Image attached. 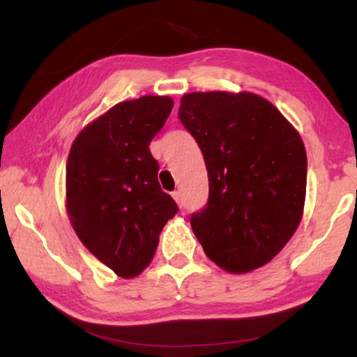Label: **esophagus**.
<instances>
[{
	"label": "esophagus",
	"mask_w": 357,
	"mask_h": 357,
	"mask_svg": "<svg viewBox=\"0 0 357 357\" xmlns=\"http://www.w3.org/2000/svg\"><path fill=\"white\" fill-rule=\"evenodd\" d=\"M173 198L176 199V203H178L179 206H181V191H174L173 192Z\"/></svg>",
	"instance_id": "esophagus-1"
}]
</instances>
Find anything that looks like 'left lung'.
<instances>
[{"instance_id":"1","label":"left lung","mask_w":357,"mask_h":357,"mask_svg":"<svg viewBox=\"0 0 357 357\" xmlns=\"http://www.w3.org/2000/svg\"><path fill=\"white\" fill-rule=\"evenodd\" d=\"M179 119L202 149L210 198L191 228L230 273L267 265L289 243L305 204L307 154L298 130L253 92H191Z\"/></svg>"}]
</instances>
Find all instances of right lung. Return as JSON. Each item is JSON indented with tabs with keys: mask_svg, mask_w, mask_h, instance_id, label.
Returning <instances> with one entry per match:
<instances>
[{
	"mask_svg": "<svg viewBox=\"0 0 357 357\" xmlns=\"http://www.w3.org/2000/svg\"><path fill=\"white\" fill-rule=\"evenodd\" d=\"M173 104L167 96L119 102L77 134L68 153V220L85 248L122 278L151 264L159 233L178 211L149 151Z\"/></svg>",
	"mask_w": 357,
	"mask_h": 357,
	"instance_id": "1",
	"label": "right lung"
}]
</instances>
